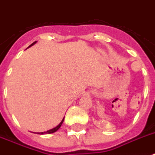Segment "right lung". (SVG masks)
<instances>
[{"label": "right lung", "mask_w": 155, "mask_h": 155, "mask_svg": "<svg viewBox=\"0 0 155 155\" xmlns=\"http://www.w3.org/2000/svg\"><path fill=\"white\" fill-rule=\"evenodd\" d=\"M36 42H33L32 44L30 45V47H31V46H33V45L35 44V43H36ZM63 120H64V118H63V120H62V121H61V122L59 123V124H58V125H57V126H56V127L53 128V129H51V130H47V132L38 133V134H52V133H54V132H56V131H57V130H58V129H59V128L61 127V125H62V124H63Z\"/></svg>", "instance_id": "add662e5"}]
</instances>
